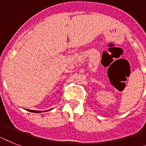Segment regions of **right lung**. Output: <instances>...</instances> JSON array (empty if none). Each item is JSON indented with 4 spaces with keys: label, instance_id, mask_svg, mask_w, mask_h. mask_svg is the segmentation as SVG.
Returning <instances> with one entry per match:
<instances>
[{
    "label": "right lung",
    "instance_id": "add662e5",
    "mask_svg": "<svg viewBox=\"0 0 146 146\" xmlns=\"http://www.w3.org/2000/svg\"><path fill=\"white\" fill-rule=\"evenodd\" d=\"M33 111V113H40V111Z\"/></svg>",
    "mask_w": 146,
    "mask_h": 146
}]
</instances>
